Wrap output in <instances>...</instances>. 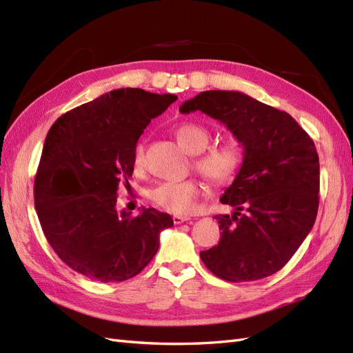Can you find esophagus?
<instances>
[{
	"label": "esophagus",
	"mask_w": 353,
	"mask_h": 353,
	"mask_svg": "<svg viewBox=\"0 0 353 353\" xmlns=\"http://www.w3.org/2000/svg\"><path fill=\"white\" fill-rule=\"evenodd\" d=\"M172 220H174L175 225H181V223L188 221L190 219H188V217H183V216H174V217H172Z\"/></svg>",
	"instance_id": "1"
}]
</instances>
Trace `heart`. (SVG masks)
I'll use <instances>...</instances> for the list:
<instances>
[{"instance_id": "1", "label": "heart", "mask_w": 353, "mask_h": 353, "mask_svg": "<svg viewBox=\"0 0 353 353\" xmlns=\"http://www.w3.org/2000/svg\"><path fill=\"white\" fill-rule=\"evenodd\" d=\"M176 139L181 147L188 152L200 154L194 159V168L214 185H225L238 175L243 165V152L235 142H225L211 147L206 151L210 142V133L203 127L185 123L179 125L176 130ZM143 166V148L137 145L133 152V168L142 169ZM201 193V185L194 179H185L178 183H163L150 190V201L159 208L169 212L185 216L192 212L197 196Z\"/></svg>"}]
</instances>
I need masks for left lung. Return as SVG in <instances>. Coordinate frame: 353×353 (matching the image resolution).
I'll list each match as a JSON object with an SVG mask.
<instances>
[{
	"label": "left lung",
	"mask_w": 353,
	"mask_h": 353,
	"mask_svg": "<svg viewBox=\"0 0 353 353\" xmlns=\"http://www.w3.org/2000/svg\"><path fill=\"white\" fill-rule=\"evenodd\" d=\"M217 119L243 145L234 183L220 197L221 238L201 252L214 276L253 281L285 266L312 230L319 206V157L314 142L288 112L239 91H203L179 106Z\"/></svg>",
	"instance_id": "1"
}]
</instances>
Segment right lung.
I'll return each mask as SVG.
<instances>
[{
    "label": "right lung",
    "mask_w": 353,
    "mask_h": 353,
    "mask_svg": "<svg viewBox=\"0 0 353 353\" xmlns=\"http://www.w3.org/2000/svg\"><path fill=\"white\" fill-rule=\"evenodd\" d=\"M178 97L119 88L59 117L46 136L34 181V203L48 243L65 265L101 283L137 276L159 250L166 212L117 211L133 152L152 118ZM130 187V185H128Z\"/></svg>",
    "instance_id": "right-lung-1"
}]
</instances>
